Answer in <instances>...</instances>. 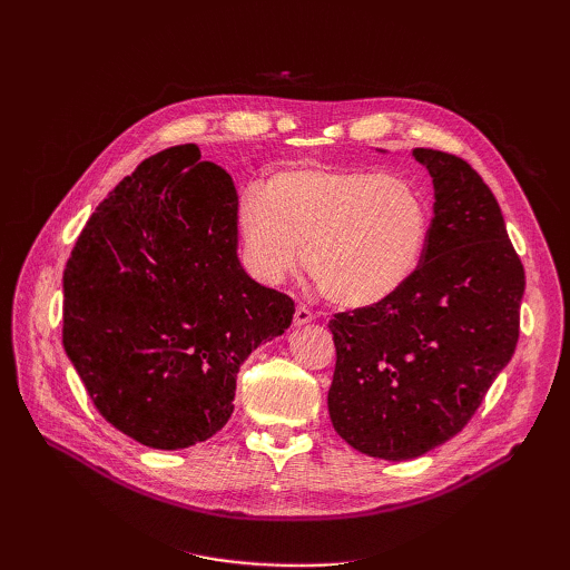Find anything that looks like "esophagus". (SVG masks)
<instances>
[{
	"instance_id": "1",
	"label": "esophagus",
	"mask_w": 570,
	"mask_h": 570,
	"mask_svg": "<svg viewBox=\"0 0 570 570\" xmlns=\"http://www.w3.org/2000/svg\"><path fill=\"white\" fill-rule=\"evenodd\" d=\"M314 321V312L312 308H306V306H297L295 308V325H306V323H312Z\"/></svg>"
}]
</instances>
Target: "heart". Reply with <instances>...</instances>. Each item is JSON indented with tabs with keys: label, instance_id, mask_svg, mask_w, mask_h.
<instances>
[{
	"label": "heart",
	"instance_id": "obj_1",
	"mask_svg": "<svg viewBox=\"0 0 570 570\" xmlns=\"http://www.w3.org/2000/svg\"><path fill=\"white\" fill-rule=\"evenodd\" d=\"M237 228L256 281L278 285L304 258L327 299L364 308L396 295L421 268L430 206L400 174L292 166L266 187L243 189Z\"/></svg>",
	"mask_w": 570,
	"mask_h": 570
}]
</instances>
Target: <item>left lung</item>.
<instances>
[{"mask_svg":"<svg viewBox=\"0 0 570 570\" xmlns=\"http://www.w3.org/2000/svg\"><path fill=\"white\" fill-rule=\"evenodd\" d=\"M433 178L430 239L390 299L335 314L327 411L356 452L409 461L471 421L519 342L525 273L490 187L459 157L411 154Z\"/></svg>","mask_w":570,"mask_h":570,"instance_id":"obj_1","label":"left lung"}]
</instances>
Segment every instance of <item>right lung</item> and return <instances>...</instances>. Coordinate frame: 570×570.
<instances>
[{
  "instance_id": "1",
  "label": "right lung",
  "mask_w": 570,
  "mask_h": 570,
  "mask_svg": "<svg viewBox=\"0 0 570 570\" xmlns=\"http://www.w3.org/2000/svg\"><path fill=\"white\" fill-rule=\"evenodd\" d=\"M295 302L237 258V193L197 145L154 154L97 206L63 271V350L97 411L151 450L228 423L237 371Z\"/></svg>"
}]
</instances>
